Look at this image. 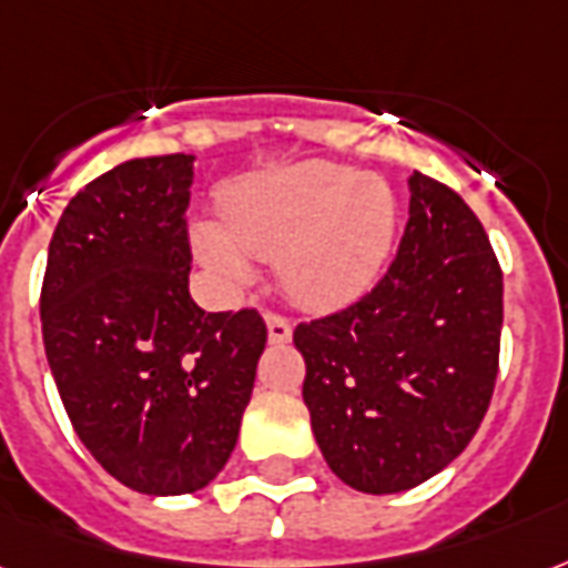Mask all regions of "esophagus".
Masks as SVG:
<instances>
[{
    "mask_svg": "<svg viewBox=\"0 0 568 568\" xmlns=\"http://www.w3.org/2000/svg\"><path fill=\"white\" fill-rule=\"evenodd\" d=\"M267 324V342L271 345H285V342L292 339V324H288V318H283V315L271 313L265 318Z\"/></svg>",
    "mask_w": 568,
    "mask_h": 568,
    "instance_id": "1",
    "label": "esophagus"
}]
</instances>
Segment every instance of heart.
<instances>
[{"mask_svg": "<svg viewBox=\"0 0 568 568\" xmlns=\"http://www.w3.org/2000/svg\"><path fill=\"white\" fill-rule=\"evenodd\" d=\"M220 223L193 229L199 262L220 283H250V253L276 258L280 285L294 301L333 306L375 280L393 244L396 207L378 179L310 160L229 190Z\"/></svg>", "mask_w": 568, "mask_h": 568, "instance_id": "1", "label": "heart"}]
</instances>
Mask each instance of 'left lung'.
Instances as JSON below:
<instances>
[{
    "mask_svg": "<svg viewBox=\"0 0 568 568\" xmlns=\"http://www.w3.org/2000/svg\"><path fill=\"white\" fill-rule=\"evenodd\" d=\"M396 262L361 301L297 324L315 444L345 486L396 495L440 474L491 402L504 274L483 223L414 172Z\"/></svg>",
    "mask_w": 568,
    "mask_h": 568,
    "instance_id": "left-lung-1",
    "label": "left lung"
}]
</instances>
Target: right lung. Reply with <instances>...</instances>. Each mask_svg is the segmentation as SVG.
Listing matches in <instances>:
<instances>
[{
  "mask_svg": "<svg viewBox=\"0 0 568 568\" xmlns=\"http://www.w3.org/2000/svg\"><path fill=\"white\" fill-rule=\"evenodd\" d=\"M193 154L119 163L77 193L47 253L41 324L94 462L140 495L205 488L237 444L265 322L187 292Z\"/></svg>",
  "mask_w": 568,
  "mask_h": 568,
  "instance_id": "add662e5",
  "label": "right lung"
}]
</instances>
